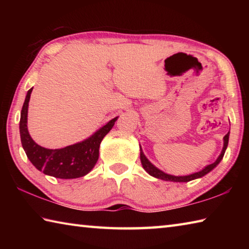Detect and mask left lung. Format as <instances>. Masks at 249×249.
Wrapping results in <instances>:
<instances>
[{
	"label": "left lung",
	"instance_id": "left-lung-1",
	"mask_svg": "<svg viewBox=\"0 0 249 249\" xmlns=\"http://www.w3.org/2000/svg\"><path fill=\"white\" fill-rule=\"evenodd\" d=\"M229 138H230V132L227 133L224 138H223V148L220 156H218L217 159L214 161L213 163H211V165L205 166L203 169L195 172V174H191V175H187V176H174V175H169V174H166V172H163L162 170L158 169L157 167L154 166L153 163H151L148 158L146 157L145 154L142 153V149L140 145V149H141V161H142V168L146 170L147 174H149L150 176L155 177V178L160 179V180H163V181H171V182H189V181L191 180H195V179H199L202 178V177L208 175L210 171H212L214 168H215L218 163L221 162V160L224 157V154H225V150L227 148V145H229Z\"/></svg>",
	"mask_w": 249,
	"mask_h": 249
}]
</instances>
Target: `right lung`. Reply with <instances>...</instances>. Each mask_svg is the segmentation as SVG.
<instances>
[{
    "label": "right lung",
    "mask_w": 249,
    "mask_h": 249,
    "mask_svg": "<svg viewBox=\"0 0 249 249\" xmlns=\"http://www.w3.org/2000/svg\"><path fill=\"white\" fill-rule=\"evenodd\" d=\"M33 88L27 91L19 121L20 142L29 161L45 175L59 179H75L89 174L99 159L101 142L114 126L119 116L107 122L82 142L59 149L45 148L36 144L28 133V103Z\"/></svg>",
    "instance_id": "obj_1"
}]
</instances>
